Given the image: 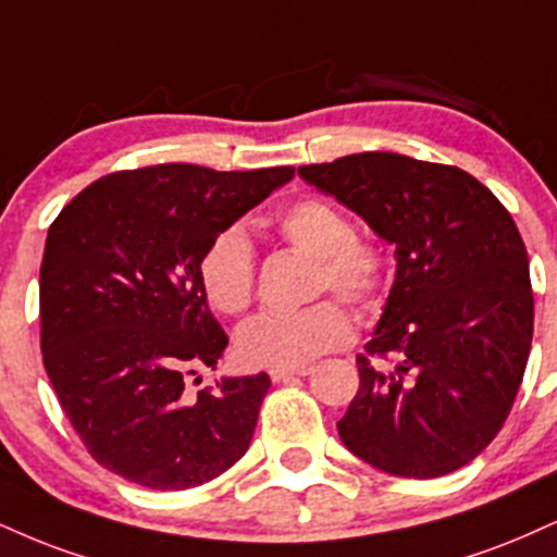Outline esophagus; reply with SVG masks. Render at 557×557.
I'll use <instances>...</instances> for the list:
<instances>
[{"mask_svg":"<svg viewBox=\"0 0 557 557\" xmlns=\"http://www.w3.org/2000/svg\"><path fill=\"white\" fill-rule=\"evenodd\" d=\"M308 373H311V366H304V368H272L270 379L274 381V384H283V381L308 376Z\"/></svg>","mask_w":557,"mask_h":557,"instance_id":"esophagus-1","label":"esophagus"}]
</instances>
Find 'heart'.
Here are the masks:
<instances>
[{
	"instance_id": "1",
	"label": "heart",
	"mask_w": 557,
	"mask_h": 557,
	"mask_svg": "<svg viewBox=\"0 0 557 557\" xmlns=\"http://www.w3.org/2000/svg\"><path fill=\"white\" fill-rule=\"evenodd\" d=\"M277 233L296 249L313 253L311 293L332 290L371 311L388 285L386 251L355 236L347 212L326 199H300L280 212ZM199 283L210 304L238 317L257 293V257L240 227H225L199 259ZM352 321L337 300H317L300 311H267L238 332V355L257 368H304L319 355L350 343Z\"/></svg>"
}]
</instances>
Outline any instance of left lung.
<instances>
[{"label":"left lung","instance_id":"left-lung-1","mask_svg":"<svg viewBox=\"0 0 557 557\" xmlns=\"http://www.w3.org/2000/svg\"><path fill=\"white\" fill-rule=\"evenodd\" d=\"M298 176L397 249L339 438L397 478L459 470L498 435L524 379L534 298L519 227L457 165L358 152Z\"/></svg>","mask_w":557,"mask_h":557}]
</instances>
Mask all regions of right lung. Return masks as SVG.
Masks as SVG:
<instances>
[{
    "instance_id": "add662e5",
    "label": "right lung",
    "mask_w": 557,
    "mask_h": 557,
    "mask_svg": "<svg viewBox=\"0 0 557 557\" xmlns=\"http://www.w3.org/2000/svg\"><path fill=\"white\" fill-rule=\"evenodd\" d=\"M296 169L163 163L92 181L49 227L41 352L59 405L100 467L152 491H186L244 457L270 376H225L227 334L199 283L210 240ZM199 379H194L197 384Z\"/></svg>"
}]
</instances>
